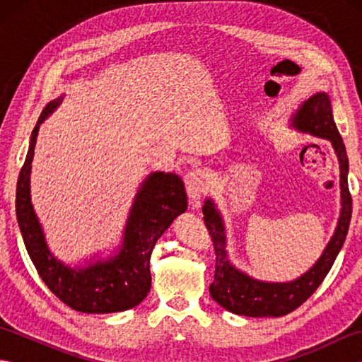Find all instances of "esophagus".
Returning <instances> with one entry per match:
<instances>
[{"label": "esophagus", "instance_id": "34e87169", "mask_svg": "<svg viewBox=\"0 0 362 362\" xmlns=\"http://www.w3.org/2000/svg\"><path fill=\"white\" fill-rule=\"evenodd\" d=\"M185 185L188 196L193 201H199L206 193V188H209V179H206L204 169H191L185 175Z\"/></svg>", "mask_w": 362, "mask_h": 362}]
</instances>
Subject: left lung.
<instances>
[{"instance_id":"obj_1","label":"left lung","mask_w":362,"mask_h":362,"mask_svg":"<svg viewBox=\"0 0 362 362\" xmlns=\"http://www.w3.org/2000/svg\"><path fill=\"white\" fill-rule=\"evenodd\" d=\"M292 124L302 132H308L320 138H327L333 143V148L339 158L341 166V194L342 210L339 224L328 243L325 252L308 272L291 283H263L250 279L227 261L226 236L222 221L214 210L211 201L204 205V222L213 241L216 264H214V279L210 284L213 300L230 313L241 314L247 317H280L297 310L306 302L324 281L339 253L345 236L349 232L351 219V194L349 189V158L345 146L337 130L332 103L327 93H317L306 101L292 119Z\"/></svg>"}]
</instances>
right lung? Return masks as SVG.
I'll list each match as a JSON object with an SVG mask.
<instances>
[{"mask_svg":"<svg viewBox=\"0 0 362 362\" xmlns=\"http://www.w3.org/2000/svg\"><path fill=\"white\" fill-rule=\"evenodd\" d=\"M59 103L56 99L43 109L33 130L26 160L20 169L15 209L23 241L46 286L74 311L104 314L134 308L143 302L151 289L149 261L153 245L174 218L187 210L185 183L177 174H151L136 194L119 255L83 271L65 267L46 247L29 197V173L38 126Z\"/></svg>","mask_w":362,"mask_h":362,"instance_id":"1","label":"right lung"}]
</instances>
